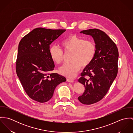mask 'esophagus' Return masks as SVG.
<instances>
[{
    "label": "esophagus",
    "mask_w": 133,
    "mask_h": 133,
    "mask_svg": "<svg viewBox=\"0 0 133 133\" xmlns=\"http://www.w3.org/2000/svg\"><path fill=\"white\" fill-rule=\"evenodd\" d=\"M67 81L68 82H73L74 81V80L73 79H70V78H68L66 79Z\"/></svg>",
    "instance_id": "obj_1"
}]
</instances>
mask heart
<instances>
[{"mask_svg":"<svg viewBox=\"0 0 133 133\" xmlns=\"http://www.w3.org/2000/svg\"><path fill=\"white\" fill-rule=\"evenodd\" d=\"M61 46L65 53H72L70 63L65 64L59 69L60 73L69 78H74L81 65L86 66L93 60L96 48L92 40H85L76 35H71L61 42ZM52 60L57 64L62 62L63 51L57 45L52 46L49 50Z\"/></svg>","mask_w":133,"mask_h":133,"instance_id":"obj_1","label":"heart"}]
</instances>
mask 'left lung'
<instances>
[{
	"label": "left lung",
	"mask_w": 133,
	"mask_h": 133,
	"mask_svg": "<svg viewBox=\"0 0 133 133\" xmlns=\"http://www.w3.org/2000/svg\"><path fill=\"white\" fill-rule=\"evenodd\" d=\"M80 33L91 36L96 48L94 59L78 79L85 90L78 99L81 103L89 105L100 101L107 94L117 75L119 53L116 44L102 31L94 29Z\"/></svg>",
	"instance_id": "8db88e82"
}]
</instances>
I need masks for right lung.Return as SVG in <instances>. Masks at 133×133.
I'll use <instances>...</instances> for the list:
<instances>
[{"mask_svg": "<svg viewBox=\"0 0 133 133\" xmlns=\"http://www.w3.org/2000/svg\"><path fill=\"white\" fill-rule=\"evenodd\" d=\"M65 31L36 28L19 42L16 73L27 95L38 102L48 101L57 85L66 81L64 76L50 73L55 65L49 54L50 44Z\"/></svg>", "mask_w": 133, "mask_h": 133, "instance_id": "add662e5", "label": "right lung"}]
</instances>
